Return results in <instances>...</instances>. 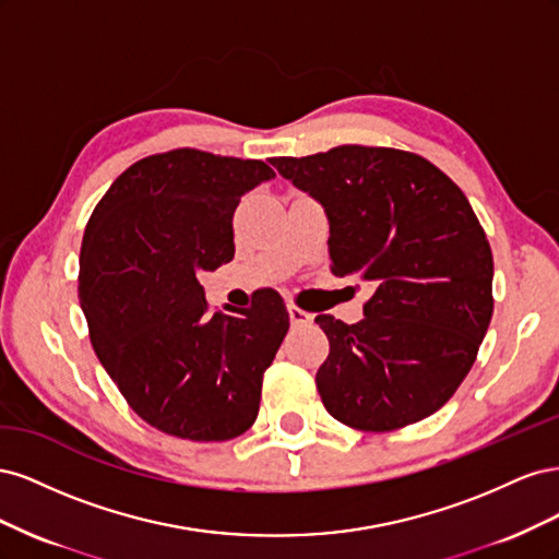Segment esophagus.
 <instances>
[{"instance_id":"esophagus-1","label":"esophagus","mask_w":559,"mask_h":559,"mask_svg":"<svg viewBox=\"0 0 559 559\" xmlns=\"http://www.w3.org/2000/svg\"><path fill=\"white\" fill-rule=\"evenodd\" d=\"M289 319H292V326H308L312 324V314L300 310L298 306H289Z\"/></svg>"}]
</instances>
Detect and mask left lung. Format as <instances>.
<instances>
[{
  "label": "left lung",
  "instance_id": "left-lung-1",
  "mask_svg": "<svg viewBox=\"0 0 559 559\" xmlns=\"http://www.w3.org/2000/svg\"><path fill=\"white\" fill-rule=\"evenodd\" d=\"M270 163L324 205L331 273L376 289L357 324L314 319L331 345L317 370L326 411L352 429L394 431L443 408L495 310L492 249L460 186L389 146Z\"/></svg>",
  "mask_w": 559,
  "mask_h": 559
}]
</instances>
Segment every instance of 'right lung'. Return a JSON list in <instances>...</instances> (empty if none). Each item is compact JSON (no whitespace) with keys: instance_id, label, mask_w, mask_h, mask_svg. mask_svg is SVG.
Segmentation results:
<instances>
[{"instance_id":"obj_1","label":"right lung","mask_w":559,"mask_h":559,"mask_svg":"<svg viewBox=\"0 0 559 559\" xmlns=\"http://www.w3.org/2000/svg\"><path fill=\"white\" fill-rule=\"evenodd\" d=\"M273 177L263 160L173 148L132 163L88 218L79 298L93 349L163 433L230 441L259 415L289 312L273 289L235 314L212 312L198 275L233 259L235 207Z\"/></svg>"}]
</instances>
